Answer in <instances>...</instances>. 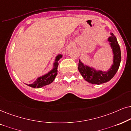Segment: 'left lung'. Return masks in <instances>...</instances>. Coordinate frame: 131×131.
<instances>
[{
  "label": "left lung",
  "mask_w": 131,
  "mask_h": 131,
  "mask_svg": "<svg viewBox=\"0 0 131 131\" xmlns=\"http://www.w3.org/2000/svg\"><path fill=\"white\" fill-rule=\"evenodd\" d=\"M107 41L112 50L113 55V63L107 71H102L101 69H97L79 60L78 71L84 79L88 83L97 85L107 83L113 78L118 71L121 62V51L116 36L111 32L110 33Z\"/></svg>",
  "instance_id": "1"
}]
</instances>
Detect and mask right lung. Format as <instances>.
I'll use <instances>...</instances> for the list:
<instances>
[{
    "instance_id": "obj_1",
    "label": "right lung",
    "mask_w": 131,
    "mask_h": 131,
    "mask_svg": "<svg viewBox=\"0 0 131 131\" xmlns=\"http://www.w3.org/2000/svg\"><path fill=\"white\" fill-rule=\"evenodd\" d=\"M62 56L63 54H57L55 57L54 62L53 64V68L51 70L48 71L47 74L38 77L33 83L29 84L25 83L26 84L33 88H41L53 83L57 75V72H58L57 68H58L59 63L58 62L62 58Z\"/></svg>"
}]
</instances>
